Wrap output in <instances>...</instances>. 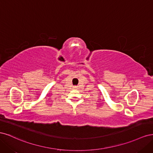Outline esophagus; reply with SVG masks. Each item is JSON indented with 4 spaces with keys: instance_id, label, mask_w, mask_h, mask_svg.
I'll list each match as a JSON object with an SVG mask.
<instances>
[{
    "instance_id": "esophagus-1",
    "label": "esophagus",
    "mask_w": 153,
    "mask_h": 153,
    "mask_svg": "<svg viewBox=\"0 0 153 153\" xmlns=\"http://www.w3.org/2000/svg\"><path fill=\"white\" fill-rule=\"evenodd\" d=\"M75 87V88H76V87Z\"/></svg>"
}]
</instances>
